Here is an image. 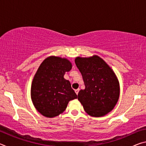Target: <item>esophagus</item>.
<instances>
[{
    "mask_svg": "<svg viewBox=\"0 0 146 146\" xmlns=\"http://www.w3.org/2000/svg\"><path fill=\"white\" fill-rule=\"evenodd\" d=\"M79 90H79V89H76V90H75V93H76V95H78Z\"/></svg>",
    "mask_w": 146,
    "mask_h": 146,
    "instance_id": "obj_1",
    "label": "esophagus"
}]
</instances>
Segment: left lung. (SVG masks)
<instances>
[{"instance_id":"left-lung-1","label":"left lung","mask_w":146,"mask_h":146,"mask_svg":"<svg viewBox=\"0 0 146 146\" xmlns=\"http://www.w3.org/2000/svg\"><path fill=\"white\" fill-rule=\"evenodd\" d=\"M75 62L85 85L84 90L78 94L85 111L94 117L108 114L117 104L120 95L119 82L114 71L97 55L77 56Z\"/></svg>"}]
</instances>
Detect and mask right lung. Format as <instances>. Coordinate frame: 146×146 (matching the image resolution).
I'll return each instance as SVG.
<instances>
[{"instance_id":"1","label":"right lung","mask_w":146,"mask_h":146,"mask_svg":"<svg viewBox=\"0 0 146 146\" xmlns=\"http://www.w3.org/2000/svg\"><path fill=\"white\" fill-rule=\"evenodd\" d=\"M72 68L66 58L51 56L39 66L31 84V97L35 108L46 117L62 113L70 100L77 98L70 81L64 78Z\"/></svg>"}]
</instances>
